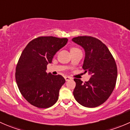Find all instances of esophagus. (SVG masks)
<instances>
[{
    "label": "esophagus",
    "mask_w": 130,
    "mask_h": 130,
    "mask_svg": "<svg viewBox=\"0 0 130 130\" xmlns=\"http://www.w3.org/2000/svg\"><path fill=\"white\" fill-rule=\"evenodd\" d=\"M65 79L66 81H69V80H71L72 79V78L70 77H69V76H65Z\"/></svg>",
    "instance_id": "obj_1"
}]
</instances>
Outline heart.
I'll use <instances>...</instances> for the list:
<instances>
[{"label": "heart", "mask_w": 130, "mask_h": 130, "mask_svg": "<svg viewBox=\"0 0 130 130\" xmlns=\"http://www.w3.org/2000/svg\"><path fill=\"white\" fill-rule=\"evenodd\" d=\"M73 49H76V48H72V50H73Z\"/></svg>", "instance_id": "b5f03b06"}]
</instances>
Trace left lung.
<instances>
[{
	"instance_id": "8db88e82",
	"label": "left lung",
	"mask_w": 130,
	"mask_h": 130,
	"mask_svg": "<svg viewBox=\"0 0 130 130\" xmlns=\"http://www.w3.org/2000/svg\"><path fill=\"white\" fill-rule=\"evenodd\" d=\"M72 41L84 49L82 68L91 75L84 83L74 78L76 83L73 94L82 106L95 107L101 105L111 95L116 86L117 67L107 47L99 40L92 36H78Z\"/></svg>"
}]
</instances>
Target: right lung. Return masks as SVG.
Instances as JSON below:
<instances>
[{
  "label": "right lung",
  "instance_id": "add662e5",
  "mask_svg": "<svg viewBox=\"0 0 130 130\" xmlns=\"http://www.w3.org/2000/svg\"><path fill=\"white\" fill-rule=\"evenodd\" d=\"M67 38L41 36L30 41L16 66L15 80L26 101L39 108H48L58 99L65 80L60 75L46 72L56 53L67 44Z\"/></svg>",
  "mask_w": 130,
  "mask_h": 130
}]
</instances>
